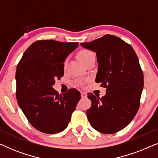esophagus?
Instances as JSON below:
<instances>
[{
	"label": "esophagus",
	"instance_id": "1",
	"mask_svg": "<svg viewBox=\"0 0 158 158\" xmlns=\"http://www.w3.org/2000/svg\"><path fill=\"white\" fill-rule=\"evenodd\" d=\"M81 95L82 98H84V97L86 96V93L85 92H83V91H81Z\"/></svg>",
	"mask_w": 158,
	"mask_h": 158
}]
</instances>
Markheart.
I'll return each mask as SVG.
<instances>
[{"mask_svg":"<svg viewBox=\"0 0 158 158\" xmlns=\"http://www.w3.org/2000/svg\"><path fill=\"white\" fill-rule=\"evenodd\" d=\"M77 57L85 64L89 60L93 59V58H95V55L91 51L88 50V49H82V50H81L77 53Z\"/></svg>","mask_w":158,"mask_h":158,"instance_id":"obj_1","label":"heart"}]
</instances>
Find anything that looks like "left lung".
I'll list each match as a JSON object with an SVG mask.
<instances>
[{
    "label": "left lung",
    "instance_id": "1",
    "mask_svg": "<svg viewBox=\"0 0 158 158\" xmlns=\"http://www.w3.org/2000/svg\"><path fill=\"white\" fill-rule=\"evenodd\" d=\"M81 44L96 53L95 81L106 88L102 98L88 94L91 101L86 112L88 121L99 132H117L131 122L139 108L144 76L137 56L130 44L110 34Z\"/></svg>",
    "mask_w": 158,
    "mask_h": 158
}]
</instances>
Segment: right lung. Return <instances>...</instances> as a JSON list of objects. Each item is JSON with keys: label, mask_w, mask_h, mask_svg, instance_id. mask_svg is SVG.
Masks as SVG:
<instances>
[{"label": "right lung", "mask_w": 158, "mask_h": 158, "mask_svg": "<svg viewBox=\"0 0 158 158\" xmlns=\"http://www.w3.org/2000/svg\"><path fill=\"white\" fill-rule=\"evenodd\" d=\"M77 42L40 40L25 51L16 68V98L37 130L56 134L66 129L81 99L75 88L59 94L52 85L64 75V62Z\"/></svg>", "instance_id": "right-lung-1"}]
</instances>
